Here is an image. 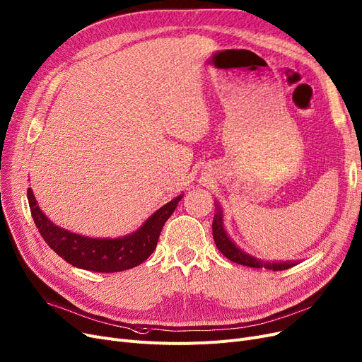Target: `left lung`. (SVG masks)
Wrapping results in <instances>:
<instances>
[{
  "label": "left lung",
  "mask_w": 362,
  "mask_h": 362,
  "mask_svg": "<svg viewBox=\"0 0 362 362\" xmlns=\"http://www.w3.org/2000/svg\"><path fill=\"white\" fill-rule=\"evenodd\" d=\"M212 236L215 240L216 248L220 250V252L227 257L230 262L242 264V266H248V267H264L273 272L278 270H286L296 264H298V262H262L250 254H247L245 251H242L239 247H236V243L230 239V236L227 235V231L224 230V223H223V211L221 206L216 204V214L214 215V221H212Z\"/></svg>",
  "instance_id": "8db88e82"
}]
</instances>
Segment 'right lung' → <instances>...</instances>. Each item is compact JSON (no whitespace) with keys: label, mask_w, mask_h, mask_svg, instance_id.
<instances>
[{"label":"right lung","mask_w":362,"mask_h":362,"mask_svg":"<svg viewBox=\"0 0 362 362\" xmlns=\"http://www.w3.org/2000/svg\"><path fill=\"white\" fill-rule=\"evenodd\" d=\"M181 199L182 194L168 202L131 235L115 239H95L71 233L53 224L40 209L33 190L28 189L34 223L49 247L74 267L100 273L127 270L146 262L156 250L160 231Z\"/></svg>","instance_id":"add662e5"}]
</instances>
